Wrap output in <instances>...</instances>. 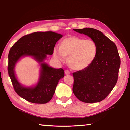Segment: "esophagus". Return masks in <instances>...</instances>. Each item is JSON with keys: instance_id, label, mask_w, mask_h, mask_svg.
<instances>
[{"instance_id": "34e87169", "label": "esophagus", "mask_w": 130, "mask_h": 130, "mask_svg": "<svg viewBox=\"0 0 130 130\" xmlns=\"http://www.w3.org/2000/svg\"><path fill=\"white\" fill-rule=\"evenodd\" d=\"M70 73V72L69 70H65V74H69Z\"/></svg>"}]
</instances>
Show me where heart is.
<instances>
[{
  "label": "heart",
  "instance_id": "1",
  "mask_svg": "<svg viewBox=\"0 0 130 130\" xmlns=\"http://www.w3.org/2000/svg\"><path fill=\"white\" fill-rule=\"evenodd\" d=\"M53 54L60 61H64L66 57H68V63L70 68L80 70L93 62L98 54V47L92 39L71 36L63 39L60 47H54Z\"/></svg>",
  "mask_w": 130,
  "mask_h": 130
}]
</instances>
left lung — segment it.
<instances>
[{"label": "left lung", "instance_id": "8db88e82", "mask_svg": "<svg viewBox=\"0 0 130 130\" xmlns=\"http://www.w3.org/2000/svg\"><path fill=\"white\" fill-rule=\"evenodd\" d=\"M74 30L95 42L98 54L88 67L73 73V93L83 102H99L111 93L117 83L120 65L117 47L113 42L94 28Z\"/></svg>", "mask_w": 130, "mask_h": 130}]
</instances>
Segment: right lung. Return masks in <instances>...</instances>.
Instances as JSON below:
<instances>
[{"mask_svg":"<svg viewBox=\"0 0 130 130\" xmlns=\"http://www.w3.org/2000/svg\"><path fill=\"white\" fill-rule=\"evenodd\" d=\"M62 37L61 34L52 31L35 32L21 37L11 47L8 53V73L15 92L21 98L36 104H45L52 99L59 80L65 76L64 70L62 68L50 67L43 61L47 54H53L57 42ZM25 55H31L42 62L40 79L34 88L22 86L14 75L15 63Z\"/></svg>","mask_w":130,"mask_h":130,"instance_id":"add662e5","label":"right lung"}]
</instances>
